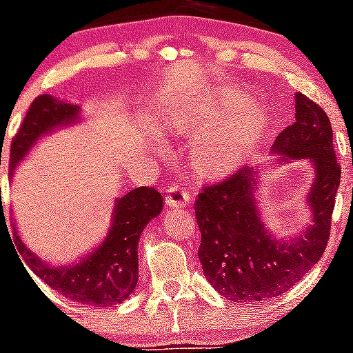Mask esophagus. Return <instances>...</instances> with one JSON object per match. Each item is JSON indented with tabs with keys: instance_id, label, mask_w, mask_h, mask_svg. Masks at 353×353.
<instances>
[{
	"instance_id": "obj_1",
	"label": "esophagus",
	"mask_w": 353,
	"mask_h": 353,
	"mask_svg": "<svg viewBox=\"0 0 353 353\" xmlns=\"http://www.w3.org/2000/svg\"><path fill=\"white\" fill-rule=\"evenodd\" d=\"M165 201L169 207H174V208L186 207V205L191 201V194H190V191L184 190V188H181V184L174 183L172 186L167 190Z\"/></svg>"
}]
</instances>
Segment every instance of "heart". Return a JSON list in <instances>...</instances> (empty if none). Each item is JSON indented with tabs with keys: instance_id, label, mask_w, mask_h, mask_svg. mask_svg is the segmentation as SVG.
Instances as JSON below:
<instances>
[{
	"instance_id": "b5f03b06",
	"label": "heart",
	"mask_w": 353,
	"mask_h": 353,
	"mask_svg": "<svg viewBox=\"0 0 353 353\" xmlns=\"http://www.w3.org/2000/svg\"><path fill=\"white\" fill-rule=\"evenodd\" d=\"M262 110H259V108H250V110H246V114H243L238 119V122L232 125L231 131L221 136L210 146L201 150L198 157H200L201 162L207 163H224L236 159L252 143V139L255 138L256 131L262 125Z\"/></svg>"
}]
</instances>
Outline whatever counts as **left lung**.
<instances>
[{"label":"left lung","instance_id":"1","mask_svg":"<svg viewBox=\"0 0 353 353\" xmlns=\"http://www.w3.org/2000/svg\"><path fill=\"white\" fill-rule=\"evenodd\" d=\"M295 122L283 129L272 152L279 160H312L316 181L309 191L314 224L295 241L274 239L262 224L255 194L256 174L241 167L203 186L194 201L201 232L198 248L210 285L232 302H260L279 296L299 283L327 246L341 167L333 148L326 112L305 94L295 97Z\"/></svg>","mask_w":353,"mask_h":353}]
</instances>
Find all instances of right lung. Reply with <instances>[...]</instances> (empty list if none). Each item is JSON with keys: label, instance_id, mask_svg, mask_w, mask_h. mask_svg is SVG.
Instances as JSON below:
<instances>
[{"label": "right lung", "instance_id": "right-lung-1", "mask_svg": "<svg viewBox=\"0 0 353 353\" xmlns=\"http://www.w3.org/2000/svg\"><path fill=\"white\" fill-rule=\"evenodd\" d=\"M79 119V107L41 94L30 103L22 125L12 139L10 148V177L17 163L43 134L58 125L70 124ZM1 191V190H0ZM162 194L155 188H134L119 198L114 210V222L105 241L70 268H50L26 248L13 225V236L27 265L37 278L65 299L93 305L121 303L138 285V241L145 225L162 210Z\"/></svg>", "mask_w": 353, "mask_h": 353}]
</instances>
